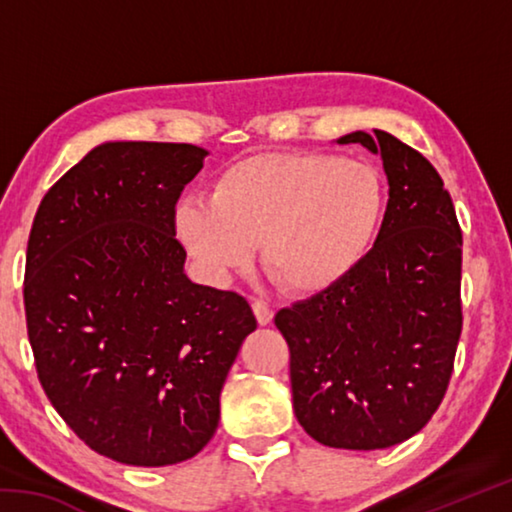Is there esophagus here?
<instances>
[{
    "label": "esophagus",
    "mask_w": 512,
    "mask_h": 512,
    "mask_svg": "<svg viewBox=\"0 0 512 512\" xmlns=\"http://www.w3.org/2000/svg\"><path fill=\"white\" fill-rule=\"evenodd\" d=\"M253 311H255L259 325H268L273 320V309L268 307L264 300H253Z\"/></svg>",
    "instance_id": "1"
}]
</instances>
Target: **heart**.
I'll list each match as a JSON object with an SVG mask.
<instances>
[{
  "mask_svg": "<svg viewBox=\"0 0 512 512\" xmlns=\"http://www.w3.org/2000/svg\"><path fill=\"white\" fill-rule=\"evenodd\" d=\"M384 185L366 162L334 155H255L225 169L212 196L176 207V232L212 277L250 264L293 293L345 280L377 239Z\"/></svg>",
  "mask_w": 512,
  "mask_h": 512,
  "instance_id": "heart-1",
  "label": "heart"
}]
</instances>
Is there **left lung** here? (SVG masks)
<instances>
[{
    "label": "left lung",
    "instance_id": "1",
    "mask_svg": "<svg viewBox=\"0 0 512 512\" xmlns=\"http://www.w3.org/2000/svg\"><path fill=\"white\" fill-rule=\"evenodd\" d=\"M379 153L388 205L375 246L334 287L275 314L291 352L293 411L336 449H386L443 402L461 339L463 237L433 164L391 133L343 135Z\"/></svg>",
    "mask_w": 512,
    "mask_h": 512
}]
</instances>
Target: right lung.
Returning a JSON list of instances; mask_svg holds the SVG:
<instances>
[{
	"instance_id": "right-lung-1",
	"label": "right lung",
	"mask_w": 512,
	"mask_h": 512,
	"mask_svg": "<svg viewBox=\"0 0 512 512\" xmlns=\"http://www.w3.org/2000/svg\"><path fill=\"white\" fill-rule=\"evenodd\" d=\"M194 144L106 142L49 189L24 275L29 343L49 402L117 463L196 456L246 336L248 300L194 284L176 203L203 169Z\"/></svg>"
}]
</instances>
